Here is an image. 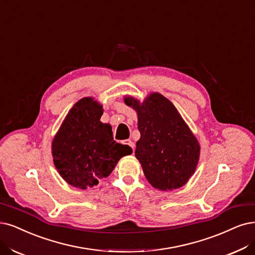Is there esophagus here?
I'll list each match as a JSON object with an SVG mask.
<instances>
[{
	"instance_id": "esophagus-1",
	"label": "esophagus",
	"mask_w": 255,
	"mask_h": 255,
	"mask_svg": "<svg viewBox=\"0 0 255 255\" xmlns=\"http://www.w3.org/2000/svg\"><path fill=\"white\" fill-rule=\"evenodd\" d=\"M124 144H125V145H127V146H129L131 149L133 150V148H134V144H133L132 140H130V139H126V140H124Z\"/></svg>"
}]
</instances>
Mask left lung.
Wrapping results in <instances>:
<instances>
[{"label": "left lung", "mask_w": 255, "mask_h": 255, "mask_svg": "<svg viewBox=\"0 0 255 255\" xmlns=\"http://www.w3.org/2000/svg\"><path fill=\"white\" fill-rule=\"evenodd\" d=\"M124 102L137 113L135 156L147 181L162 191L184 186L195 171L201 147L177 109L157 92L143 103L132 97Z\"/></svg>", "instance_id": "obj_1"}]
</instances>
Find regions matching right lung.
I'll list each match as a JSON object with an SVG mask.
<instances>
[{
  "mask_svg": "<svg viewBox=\"0 0 255 255\" xmlns=\"http://www.w3.org/2000/svg\"><path fill=\"white\" fill-rule=\"evenodd\" d=\"M103 106L93 98L73 105L56 132L52 144L53 163L64 181L87 189L107 177L120 158L132 149L113 139L109 124L100 120Z\"/></svg>",
  "mask_w": 255,
  "mask_h": 255,
  "instance_id": "1",
  "label": "right lung"
}]
</instances>
